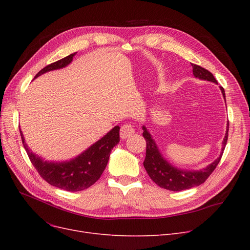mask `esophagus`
Here are the masks:
<instances>
[{
    "mask_svg": "<svg viewBox=\"0 0 250 250\" xmlns=\"http://www.w3.org/2000/svg\"><path fill=\"white\" fill-rule=\"evenodd\" d=\"M134 133H135L134 126L130 125V124H125L121 128V138L123 140H125V139H126V138H128L130 136H133Z\"/></svg>",
    "mask_w": 250,
    "mask_h": 250,
    "instance_id": "esophagus-1",
    "label": "esophagus"
}]
</instances>
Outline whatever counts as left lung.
Here are the masks:
<instances>
[{
    "mask_svg": "<svg viewBox=\"0 0 250 250\" xmlns=\"http://www.w3.org/2000/svg\"><path fill=\"white\" fill-rule=\"evenodd\" d=\"M191 65L192 73L195 78L218 84L217 80L211 72H208V70L200 67L198 64L192 63ZM220 89L223 97L225 99L224 88L220 87ZM143 137L145 138L147 142L146 158L145 161H144V167H145L147 173L156 185L159 186L160 188L172 191H180L185 189H189L194 187H199L212 174V172L214 171L221 160V157L227 144L229 122L227 123L226 134L222 143V150L220 156L213 163L208 164L206 168L200 170H185L170 164L161 154L156 142L154 141V139L152 138L151 134L149 133V130L145 125H143Z\"/></svg>",
    "mask_w": 250,
    "mask_h": 250,
    "instance_id": "1",
    "label": "left lung"
}]
</instances>
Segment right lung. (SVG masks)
Instances as JSON below:
<instances>
[{
    "label": "right lung",
    "mask_w": 250,
    "mask_h": 250,
    "mask_svg": "<svg viewBox=\"0 0 250 250\" xmlns=\"http://www.w3.org/2000/svg\"><path fill=\"white\" fill-rule=\"evenodd\" d=\"M75 55L72 54L46 65L36 74L34 79L46 72L67 67L72 62ZM20 135L31 163L46 182L68 191H80L90 188L100 178L108 163L111 150L120 143V126L115 125L106 135L75 158L62 162L46 161L34 154L26 144L21 129Z\"/></svg>",
    "instance_id": "obj_1"
}]
</instances>
